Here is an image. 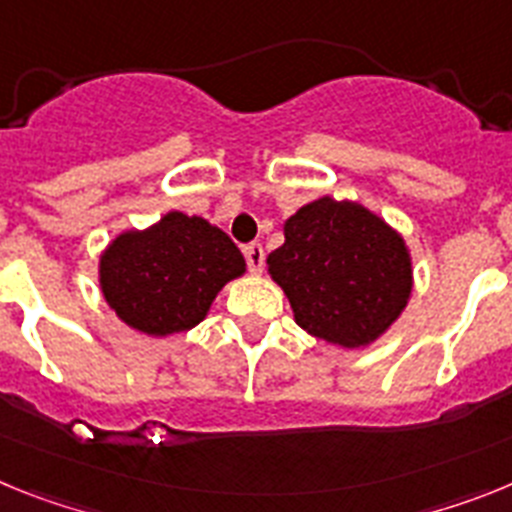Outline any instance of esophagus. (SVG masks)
Masks as SVG:
<instances>
[{
    "instance_id": "34e87169",
    "label": "esophagus",
    "mask_w": 512,
    "mask_h": 512,
    "mask_svg": "<svg viewBox=\"0 0 512 512\" xmlns=\"http://www.w3.org/2000/svg\"><path fill=\"white\" fill-rule=\"evenodd\" d=\"M244 257H247V265H250L252 273H260L262 265H265V250H262V244H247V247H244Z\"/></svg>"
}]
</instances>
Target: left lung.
<instances>
[{
	"mask_svg": "<svg viewBox=\"0 0 512 512\" xmlns=\"http://www.w3.org/2000/svg\"><path fill=\"white\" fill-rule=\"evenodd\" d=\"M283 234L268 270L309 335L361 348L402 314L412 291L410 252L379 216L319 198L296 211Z\"/></svg>",
	"mask_w": 512,
	"mask_h": 512,
	"instance_id": "obj_1",
	"label": "left lung"
}]
</instances>
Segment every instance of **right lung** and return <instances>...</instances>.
I'll return each mask as SVG.
<instances>
[{
    "mask_svg": "<svg viewBox=\"0 0 512 512\" xmlns=\"http://www.w3.org/2000/svg\"><path fill=\"white\" fill-rule=\"evenodd\" d=\"M242 273V252L224 231L177 211L121 234L100 260L105 301L128 327L157 337L195 327L224 283Z\"/></svg>",
    "mask_w": 512,
    "mask_h": 512,
    "instance_id": "obj_1",
    "label": "right lung"
}]
</instances>
